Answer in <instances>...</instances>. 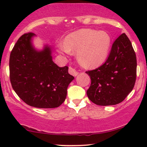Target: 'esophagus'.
I'll list each match as a JSON object with an SVG mask.
<instances>
[{"instance_id":"obj_1","label":"esophagus","mask_w":147,"mask_h":147,"mask_svg":"<svg viewBox=\"0 0 147 147\" xmlns=\"http://www.w3.org/2000/svg\"><path fill=\"white\" fill-rule=\"evenodd\" d=\"M69 72L70 74H71L72 76H75V77H76V76H77L78 74V72L77 70H76L75 68H73L71 67H69Z\"/></svg>"}]
</instances>
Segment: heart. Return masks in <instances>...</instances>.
Here are the masks:
<instances>
[{
    "label": "heart",
    "mask_w": 147,
    "mask_h": 147,
    "mask_svg": "<svg viewBox=\"0 0 147 147\" xmlns=\"http://www.w3.org/2000/svg\"><path fill=\"white\" fill-rule=\"evenodd\" d=\"M111 43V37L106 32L82 29L68 35L64 42L57 44V49L66 55L77 52V59L80 65L93 69L105 61Z\"/></svg>",
    "instance_id": "heart-1"
}]
</instances>
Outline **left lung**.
<instances>
[{
	"mask_svg": "<svg viewBox=\"0 0 147 147\" xmlns=\"http://www.w3.org/2000/svg\"><path fill=\"white\" fill-rule=\"evenodd\" d=\"M136 65L131 42L122 33L112 44L105 63L96 69L86 71L91 79L87 90L88 98L100 106L120 103L133 89Z\"/></svg>",
	"mask_w": 147,
	"mask_h": 147,
	"instance_id": "left-lung-1",
	"label": "left lung"
}]
</instances>
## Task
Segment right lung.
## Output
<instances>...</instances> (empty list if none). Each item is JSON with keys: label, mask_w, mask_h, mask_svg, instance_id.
<instances>
[{"label": "right lung", "mask_w": 147, "mask_h": 147, "mask_svg": "<svg viewBox=\"0 0 147 147\" xmlns=\"http://www.w3.org/2000/svg\"><path fill=\"white\" fill-rule=\"evenodd\" d=\"M33 33H25L12 49L9 59L10 80L16 94L28 105L53 108L65 101L68 86L74 79L68 67L53 61L51 49L45 45L37 51L32 45Z\"/></svg>", "instance_id": "right-lung-1"}]
</instances>
